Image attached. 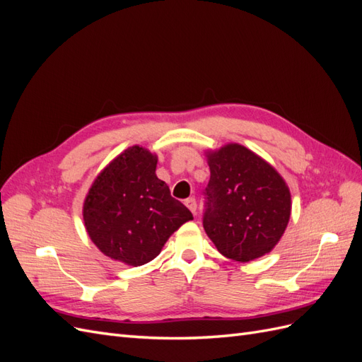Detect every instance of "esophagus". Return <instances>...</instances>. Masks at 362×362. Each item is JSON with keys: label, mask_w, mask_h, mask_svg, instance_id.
Masks as SVG:
<instances>
[{"label": "esophagus", "mask_w": 362, "mask_h": 362, "mask_svg": "<svg viewBox=\"0 0 362 362\" xmlns=\"http://www.w3.org/2000/svg\"><path fill=\"white\" fill-rule=\"evenodd\" d=\"M185 205H187V208H189V210H190L193 214H196V208H198V204H196V199H194V198L185 199Z\"/></svg>", "instance_id": "obj_1"}]
</instances>
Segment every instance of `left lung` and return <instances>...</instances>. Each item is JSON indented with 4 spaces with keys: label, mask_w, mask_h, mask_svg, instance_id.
Returning <instances> with one entry per match:
<instances>
[{
    "label": "left lung",
    "mask_w": 362,
    "mask_h": 362,
    "mask_svg": "<svg viewBox=\"0 0 362 362\" xmlns=\"http://www.w3.org/2000/svg\"><path fill=\"white\" fill-rule=\"evenodd\" d=\"M204 229L226 258L247 262L276 246L288 225L291 196L281 175L255 152L228 144L206 152Z\"/></svg>",
    "instance_id": "left-lung-1"
}]
</instances>
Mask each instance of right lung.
I'll use <instances>...</instances> for the list:
<instances>
[{
	"label": "right lung",
	"mask_w": 362,
	"mask_h": 362,
	"mask_svg": "<svg viewBox=\"0 0 362 362\" xmlns=\"http://www.w3.org/2000/svg\"><path fill=\"white\" fill-rule=\"evenodd\" d=\"M157 156L131 146L98 175L83 205L92 242L128 266L154 259L177 229L193 218L156 175Z\"/></svg>",
	"instance_id": "1"
}]
</instances>
